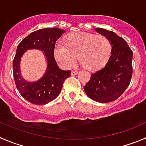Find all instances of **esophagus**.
I'll return each mask as SVG.
<instances>
[{"instance_id":"esophagus-1","label":"esophagus","mask_w":146,"mask_h":146,"mask_svg":"<svg viewBox=\"0 0 146 146\" xmlns=\"http://www.w3.org/2000/svg\"><path fill=\"white\" fill-rule=\"evenodd\" d=\"M77 74H78V72H77V71H72V72H71V75L72 76H74Z\"/></svg>"}]
</instances>
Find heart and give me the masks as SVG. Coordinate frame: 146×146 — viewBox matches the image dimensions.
<instances>
[{
    "instance_id": "1",
    "label": "heart",
    "mask_w": 146,
    "mask_h": 146,
    "mask_svg": "<svg viewBox=\"0 0 146 146\" xmlns=\"http://www.w3.org/2000/svg\"><path fill=\"white\" fill-rule=\"evenodd\" d=\"M112 50L111 42L104 35L90 33H74L66 38V45L57 43L54 56L63 68L74 64L78 55L79 62L89 70H96L105 64Z\"/></svg>"
}]
</instances>
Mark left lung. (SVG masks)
I'll return each instance as SVG.
<instances>
[{
  "mask_svg": "<svg viewBox=\"0 0 146 146\" xmlns=\"http://www.w3.org/2000/svg\"><path fill=\"white\" fill-rule=\"evenodd\" d=\"M96 31L109 38L111 53L103 68L91 74L84 89L93 101L108 103L120 97L129 86L133 73V52L127 42L113 31L99 27Z\"/></svg>",
  "mask_w": 146,
  "mask_h": 146,
  "instance_id": "8db88e82",
  "label": "left lung"
}]
</instances>
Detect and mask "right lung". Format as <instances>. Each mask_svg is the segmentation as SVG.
I'll return each mask as SVG.
<instances>
[{"label": "right lung", "mask_w": 146, "mask_h": 146, "mask_svg": "<svg viewBox=\"0 0 146 146\" xmlns=\"http://www.w3.org/2000/svg\"><path fill=\"white\" fill-rule=\"evenodd\" d=\"M64 33V30L56 27L38 30L25 37L17 47L13 62L15 86L21 96L33 104L43 105L56 98L66 79L70 77L71 71L60 69L54 55L56 40ZM31 49L42 51L47 60V68L45 74L39 80L35 82L25 80L21 76L20 68L21 57L27 50Z\"/></svg>", "instance_id": "right-lung-1"}]
</instances>
